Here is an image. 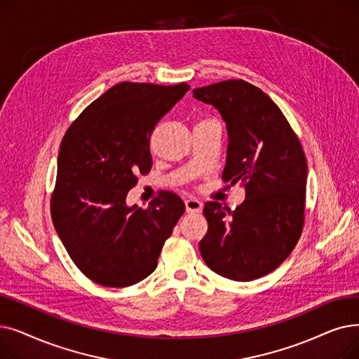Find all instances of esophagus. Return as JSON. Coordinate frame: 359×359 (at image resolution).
Returning a JSON list of instances; mask_svg holds the SVG:
<instances>
[{"label":"esophagus","instance_id":"1","mask_svg":"<svg viewBox=\"0 0 359 359\" xmlns=\"http://www.w3.org/2000/svg\"><path fill=\"white\" fill-rule=\"evenodd\" d=\"M184 207H186V212H201L202 211V202H199L198 199H186L184 201Z\"/></svg>","mask_w":359,"mask_h":359}]
</instances>
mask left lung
<instances>
[{"label": "left lung", "instance_id": "1", "mask_svg": "<svg viewBox=\"0 0 359 359\" xmlns=\"http://www.w3.org/2000/svg\"><path fill=\"white\" fill-rule=\"evenodd\" d=\"M227 126L223 180L242 182L246 198L235 211L207 202L208 231L199 242L207 266L236 282L276 270L298 243L305 215L306 158L298 136L273 100L242 79L194 89Z\"/></svg>", "mask_w": 359, "mask_h": 359}]
</instances>
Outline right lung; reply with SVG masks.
Returning <instances> with one entry per match:
<instances>
[{"label": "right lung", "mask_w": 359, "mask_h": 359, "mask_svg": "<svg viewBox=\"0 0 359 359\" xmlns=\"http://www.w3.org/2000/svg\"><path fill=\"white\" fill-rule=\"evenodd\" d=\"M189 88L117 83L85 108L61 141L51 217L72 261L92 282L126 287L157 269L183 201L164 191L144 210L129 207L126 196L136 175L152 167V130Z\"/></svg>", "instance_id": "obj_1"}]
</instances>
